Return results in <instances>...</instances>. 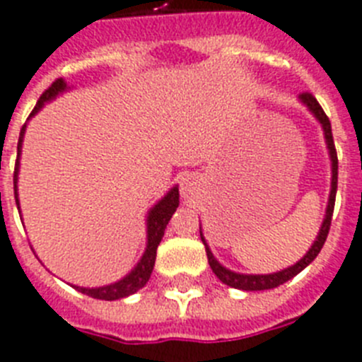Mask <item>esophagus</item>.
Returning a JSON list of instances; mask_svg holds the SVG:
<instances>
[{"instance_id": "esophagus-1", "label": "esophagus", "mask_w": 362, "mask_h": 362, "mask_svg": "<svg viewBox=\"0 0 362 362\" xmlns=\"http://www.w3.org/2000/svg\"><path fill=\"white\" fill-rule=\"evenodd\" d=\"M197 187V182L195 178H191V176H186L184 180H182V193L184 195H193V191Z\"/></svg>"}]
</instances>
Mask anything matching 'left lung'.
Masks as SVG:
<instances>
[{
	"mask_svg": "<svg viewBox=\"0 0 362 362\" xmlns=\"http://www.w3.org/2000/svg\"><path fill=\"white\" fill-rule=\"evenodd\" d=\"M300 101L303 105L308 106L311 114L320 121L322 129H324V138H326V145L327 151H329V158H331V191H329V200H327V208H326V217L322 221L320 232L317 235V241L313 243V247L309 248V252L298 263H294L293 267L289 269L279 270V272H272V274H239V272H233V270L226 269L218 263L217 259L214 257L211 250H209L208 243H206L204 235L200 232V239L204 243L206 247V256H208V263L211 267V270L215 272L223 284H226L228 287H233V289H241V291H267V289H274L278 285L285 284V281H289L291 278L302 272L305 267L311 263L315 257L320 254L322 247H324V243H326L327 233H329V226H331V217H333V208H335V195H337V178H339V160H337V151H335V144H333V134H331V123L329 117L326 115V112L322 110V106L318 105V101L311 93L303 92L300 93Z\"/></svg>",
	"mask_w": 362,
	"mask_h": 362,
	"instance_id": "obj_1",
	"label": "left lung"
}]
</instances>
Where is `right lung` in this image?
<instances>
[{
	"label": "right lung",
	"mask_w": 362,
	"mask_h": 362,
	"mask_svg": "<svg viewBox=\"0 0 362 362\" xmlns=\"http://www.w3.org/2000/svg\"><path fill=\"white\" fill-rule=\"evenodd\" d=\"M68 90V84L64 78H57L53 84H51L47 90L40 95L38 103H36L35 110L31 112L29 117H33L35 114L40 112V108L44 106V103L51 101L54 97L59 95V93L66 92ZM23 134H25V124L21 127L20 130V139H18V158H16V167H14V199H16V204L20 206L18 202V169H20V154H21V144H23ZM178 187H173L165 197H163L156 206H154L151 211H148L147 217V248H145L144 256L139 259L138 265L134 269L130 270L129 274L124 276L123 279L119 281H115V284L105 285V287H95V289H88V287H75L78 293L88 294V296H92V298L97 300H119V298H127L130 294H134L136 291H139L144 287L145 284L151 278V272L154 269V261H156V248L160 245L163 238V232H165L167 224L171 221L173 214L178 208ZM20 209V208H18Z\"/></svg>",
	"instance_id": "add662e5"
}]
</instances>
